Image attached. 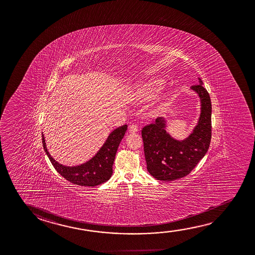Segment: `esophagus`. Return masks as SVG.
Listing matches in <instances>:
<instances>
[{"mask_svg": "<svg viewBox=\"0 0 255 255\" xmlns=\"http://www.w3.org/2000/svg\"><path fill=\"white\" fill-rule=\"evenodd\" d=\"M129 132H131V133L136 132V131H138V126H136V125H131L129 127Z\"/></svg>", "mask_w": 255, "mask_h": 255, "instance_id": "34e87169", "label": "esophagus"}]
</instances>
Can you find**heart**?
<instances>
[{
    "instance_id": "heart-1",
    "label": "heart",
    "mask_w": 255,
    "mask_h": 255,
    "mask_svg": "<svg viewBox=\"0 0 255 255\" xmlns=\"http://www.w3.org/2000/svg\"><path fill=\"white\" fill-rule=\"evenodd\" d=\"M164 84V80L159 77H153L146 80L141 84L136 85L129 93L130 101L136 104H141L153 100L157 95ZM166 107V99L160 98L155 101L153 109H151V117H157L163 112Z\"/></svg>"
}]
</instances>
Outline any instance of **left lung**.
Here are the masks:
<instances>
[{"mask_svg": "<svg viewBox=\"0 0 255 255\" xmlns=\"http://www.w3.org/2000/svg\"><path fill=\"white\" fill-rule=\"evenodd\" d=\"M191 90L200 99L201 113L188 137L182 140L172 138L166 131L163 117L142 129L146 169L156 180L171 181L188 175L208 151L212 138L211 99L200 78L199 84Z\"/></svg>", "mask_w": 255, "mask_h": 255, "instance_id": "8db88e82", "label": "left lung"}]
</instances>
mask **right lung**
Masks as SVG:
<instances>
[{
  "instance_id": "obj_1",
  "label": "right lung",
  "mask_w": 255,
  "mask_h": 255,
  "mask_svg": "<svg viewBox=\"0 0 255 255\" xmlns=\"http://www.w3.org/2000/svg\"><path fill=\"white\" fill-rule=\"evenodd\" d=\"M127 129V125L120 126L109 134L101 149L87 162L75 166H66L50 155L47 149L45 138L42 133V145L52 165L60 175L72 183L84 186L95 187L104 183L110 179L113 173V164L117 148L124 138Z\"/></svg>"
}]
</instances>
